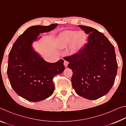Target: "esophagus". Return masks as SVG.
<instances>
[{
	"instance_id": "1",
	"label": "esophagus",
	"mask_w": 126,
	"mask_h": 126,
	"mask_svg": "<svg viewBox=\"0 0 126 126\" xmlns=\"http://www.w3.org/2000/svg\"><path fill=\"white\" fill-rule=\"evenodd\" d=\"M68 63H69V62L67 61L64 60V65L65 67H67Z\"/></svg>"
}]
</instances>
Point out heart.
<instances>
[{
    "label": "heart",
    "mask_w": 126,
    "mask_h": 126,
    "mask_svg": "<svg viewBox=\"0 0 126 126\" xmlns=\"http://www.w3.org/2000/svg\"><path fill=\"white\" fill-rule=\"evenodd\" d=\"M86 35L83 32H77L75 31H67L61 34L59 37V44L64 47L73 43V50H76L86 41Z\"/></svg>",
    "instance_id": "b5f03b06"
}]
</instances>
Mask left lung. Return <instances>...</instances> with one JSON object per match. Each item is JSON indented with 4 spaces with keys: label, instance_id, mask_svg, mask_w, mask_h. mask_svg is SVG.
I'll use <instances>...</instances> for the list:
<instances>
[{
    "label": "left lung",
    "instance_id": "left-lung-1",
    "mask_svg": "<svg viewBox=\"0 0 126 126\" xmlns=\"http://www.w3.org/2000/svg\"><path fill=\"white\" fill-rule=\"evenodd\" d=\"M79 27L89 35L88 42L77 53L65 57L73 71L72 86L80 96L97 99L106 94L114 84L118 68L114 48L97 30Z\"/></svg>",
    "mask_w": 126,
    "mask_h": 126
}]
</instances>
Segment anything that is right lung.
<instances>
[{
  "mask_svg": "<svg viewBox=\"0 0 126 126\" xmlns=\"http://www.w3.org/2000/svg\"><path fill=\"white\" fill-rule=\"evenodd\" d=\"M57 25L28 28L10 51L7 74L10 85L19 95L27 101L39 102L50 97L54 90L53 77L65 69L63 59L55 63L47 62L32 47L39 33L52 31Z\"/></svg>",
  "mask_w": 126,
  "mask_h": 126,
  "instance_id": "right-lung-1",
  "label": "right lung"
}]
</instances>
